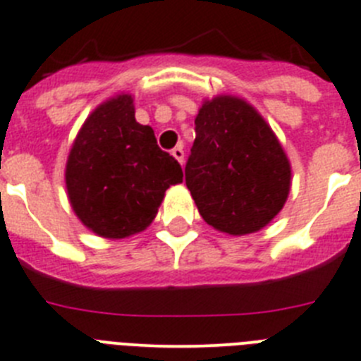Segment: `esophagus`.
<instances>
[{"label":"esophagus","instance_id":"esophagus-1","mask_svg":"<svg viewBox=\"0 0 361 361\" xmlns=\"http://www.w3.org/2000/svg\"><path fill=\"white\" fill-rule=\"evenodd\" d=\"M173 157L176 158V160L180 161L181 165H183V161H185V152H183V145H176V147L173 149Z\"/></svg>","mask_w":361,"mask_h":361}]
</instances>
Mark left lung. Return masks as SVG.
Here are the masks:
<instances>
[{
  "label": "left lung",
  "instance_id": "left-lung-1",
  "mask_svg": "<svg viewBox=\"0 0 361 361\" xmlns=\"http://www.w3.org/2000/svg\"><path fill=\"white\" fill-rule=\"evenodd\" d=\"M185 183L201 217L216 230L245 235L284 207L291 169L277 136L245 100L216 97L197 113Z\"/></svg>",
  "mask_w": 361,
  "mask_h": 361
}]
</instances>
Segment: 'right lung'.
I'll return each instance as SVG.
<instances>
[{"label": "right lung", "instance_id": "obj_1", "mask_svg": "<svg viewBox=\"0 0 361 361\" xmlns=\"http://www.w3.org/2000/svg\"><path fill=\"white\" fill-rule=\"evenodd\" d=\"M183 180L149 126L135 118L133 99L118 95L87 116L66 164L70 203L84 225L122 239L151 225L164 194Z\"/></svg>", "mask_w": 361, "mask_h": 361}]
</instances>
